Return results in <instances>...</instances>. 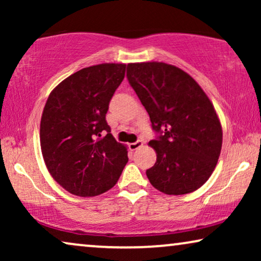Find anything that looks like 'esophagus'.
Wrapping results in <instances>:
<instances>
[{"label":"esophagus","mask_w":261,"mask_h":261,"mask_svg":"<svg viewBox=\"0 0 261 261\" xmlns=\"http://www.w3.org/2000/svg\"><path fill=\"white\" fill-rule=\"evenodd\" d=\"M142 145H144V141H141V140H138V141L133 142V144H129V148L132 149V151H135V149L140 148Z\"/></svg>","instance_id":"obj_1"}]
</instances>
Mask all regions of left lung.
Returning a JSON list of instances; mask_svg holds the SVG:
<instances>
[{
	"label": "left lung",
	"mask_w": 261,
	"mask_h": 261,
	"mask_svg": "<svg viewBox=\"0 0 261 261\" xmlns=\"http://www.w3.org/2000/svg\"><path fill=\"white\" fill-rule=\"evenodd\" d=\"M127 78L159 133L148 142L156 153L146 171L149 183L166 195L196 191L212 176L222 148L212 101L190 74L166 63H130Z\"/></svg>",
	"instance_id": "obj_1"
}]
</instances>
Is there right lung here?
I'll return each instance as SVG.
<instances>
[{
  "mask_svg": "<svg viewBox=\"0 0 261 261\" xmlns=\"http://www.w3.org/2000/svg\"><path fill=\"white\" fill-rule=\"evenodd\" d=\"M126 64L84 67L53 89L40 122V146L48 172L81 197L112 189L128 162L106 121L109 102L124 78Z\"/></svg>",
  "mask_w": 261,
  "mask_h": 261,
  "instance_id": "right-lung-1",
  "label": "right lung"
}]
</instances>
